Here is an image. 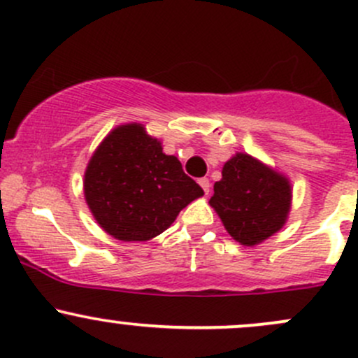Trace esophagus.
Listing matches in <instances>:
<instances>
[{"label": "esophagus", "instance_id": "obj_1", "mask_svg": "<svg viewBox=\"0 0 358 358\" xmlns=\"http://www.w3.org/2000/svg\"><path fill=\"white\" fill-rule=\"evenodd\" d=\"M198 182H199V186L203 187V191H205V193L208 194V193H210V179H206V178H201V179L198 180Z\"/></svg>", "mask_w": 358, "mask_h": 358}]
</instances>
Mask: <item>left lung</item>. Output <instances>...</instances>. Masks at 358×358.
I'll return each mask as SVG.
<instances>
[{"label": "left lung", "mask_w": 358, "mask_h": 358, "mask_svg": "<svg viewBox=\"0 0 358 358\" xmlns=\"http://www.w3.org/2000/svg\"><path fill=\"white\" fill-rule=\"evenodd\" d=\"M210 205L227 232L244 245H255L282 229L290 210V184L248 153L224 165Z\"/></svg>", "instance_id": "obj_1"}]
</instances>
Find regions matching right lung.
Instances as JSON below:
<instances>
[{
	"label": "right lung",
	"mask_w": 358,
	"mask_h": 358,
	"mask_svg": "<svg viewBox=\"0 0 358 358\" xmlns=\"http://www.w3.org/2000/svg\"><path fill=\"white\" fill-rule=\"evenodd\" d=\"M85 199L95 220L119 241H148L171 227L184 206L203 194L176 157L141 124L107 134L88 162Z\"/></svg>",
	"instance_id": "1"
}]
</instances>
